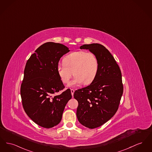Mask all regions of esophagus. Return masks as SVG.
Returning a JSON list of instances; mask_svg holds the SVG:
<instances>
[{
	"instance_id": "1",
	"label": "esophagus",
	"mask_w": 152,
	"mask_h": 152,
	"mask_svg": "<svg viewBox=\"0 0 152 152\" xmlns=\"http://www.w3.org/2000/svg\"><path fill=\"white\" fill-rule=\"evenodd\" d=\"M71 92L72 95L73 96V94H74V92H75V90H74V89H71Z\"/></svg>"
}]
</instances>
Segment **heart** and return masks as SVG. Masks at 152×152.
Returning <instances> with one entry per match:
<instances>
[{
	"instance_id": "heart-1",
	"label": "heart",
	"mask_w": 152,
	"mask_h": 152,
	"mask_svg": "<svg viewBox=\"0 0 152 152\" xmlns=\"http://www.w3.org/2000/svg\"><path fill=\"white\" fill-rule=\"evenodd\" d=\"M99 64L96 56L91 52H75L66 56L63 64H58L56 70L64 83H68L72 75L75 76L68 85L75 87L84 83L89 84L95 79L98 73Z\"/></svg>"
}]
</instances>
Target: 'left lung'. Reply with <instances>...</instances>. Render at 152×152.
I'll return each mask as SVG.
<instances>
[{
    "mask_svg": "<svg viewBox=\"0 0 152 152\" xmlns=\"http://www.w3.org/2000/svg\"><path fill=\"white\" fill-rule=\"evenodd\" d=\"M98 58V73L88 86L76 90L74 98L78 101L76 115L81 124L89 129L103 125L114 115L123 94L122 74L114 57L99 44L82 45Z\"/></svg>",
    "mask_w": 152,
    "mask_h": 152,
    "instance_id": "8db88e82",
    "label": "left lung"
}]
</instances>
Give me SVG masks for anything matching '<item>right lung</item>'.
<instances>
[{
    "mask_svg": "<svg viewBox=\"0 0 152 152\" xmlns=\"http://www.w3.org/2000/svg\"><path fill=\"white\" fill-rule=\"evenodd\" d=\"M69 51L63 44L46 42L36 50L26 64L20 87L22 104L28 117L41 127L49 129L58 125L72 98L69 89L53 96L64 87L57 66L60 58Z\"/></svg>",
    "mask_w": 152,
    "mask_h": 152,
    "instance_id": "obj_1",
    "label": "right lung"
}]
</instances>
